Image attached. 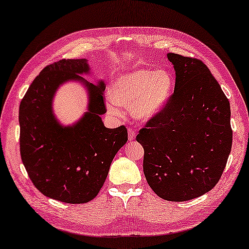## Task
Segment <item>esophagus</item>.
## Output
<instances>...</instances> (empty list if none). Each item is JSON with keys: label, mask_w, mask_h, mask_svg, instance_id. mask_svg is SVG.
Masks as SVG:
<instances>
[{"label": "esophagus", "mask_w": 249, "mask_h": 249, "mask_svg": "<svg viewBox=\"0 0 249 249\" xmlns=\"http://www.w3.org/2000/svg\"><path fill=\"white\" fill-rule=\"evenodd\" d=\"M128 136H129V140L132 141L136 139V130L132 129V128H129L128 129Z\"/></svg>", "instance_id": "1"}]
</instances>
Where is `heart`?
Masks as SVG:
<instances>
[{"label":"heart","instance_id":"obj_1","mask_svg":"<svg viewBox=\"0 0 249 249\" xmlns=\"http://www.w3.org/2000/svg\"><path fill=\"white\" fill-rule=\"evenodd\" d=\"M174 86V76L167 69H133L118 75L112 82L108 109L119 115V104L130 108L132 116L139 120L151 119L166 106Z\"/></svg>","mask_w":249,"mask_h":249}]
</instances>
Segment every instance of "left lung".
I'll return each instance as SVG.
<instances>
[{
	"instance_id": "obj_1",
	"label": "left lung",
	"mask_w": 249,
	"mask_h": 249,
	"mask_svg": "<svg viewBox=\"0 0 249 249\" xmlns=\"http://www.w3.org/2000/svg\"><path fill=\"white\" fill-rule=\"evenodd\" d=\"M175 89L162 111L137 136L144 149L143 172L154 193L168 201L207 194L220 180L232 149L230 102L202 61L167 53Z\"/></svg>"
}]
</instances>
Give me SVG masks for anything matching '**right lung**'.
<instances>
[{"mask_svg":"<svg viewBox=\"0 0 249 249\" xmlns=\"http://www.w3.org/2000/svg\"><path fill=\"white\" fill-rule=\"evenodd\" d=\"M86 59H63L49 64L35 78L19 105V146L30 180L42 195L78 204L93 200L106 180L113 158L128 141L124 125L109 129L102 115L105 83L87 82ZM69 80L89 91L85 116L72 126L61 125L52 107L56 89Z\"/></svg>","mask_w":249,"mask_h":249,"instance_id":"1","label":"right lung"}]
</instances>
